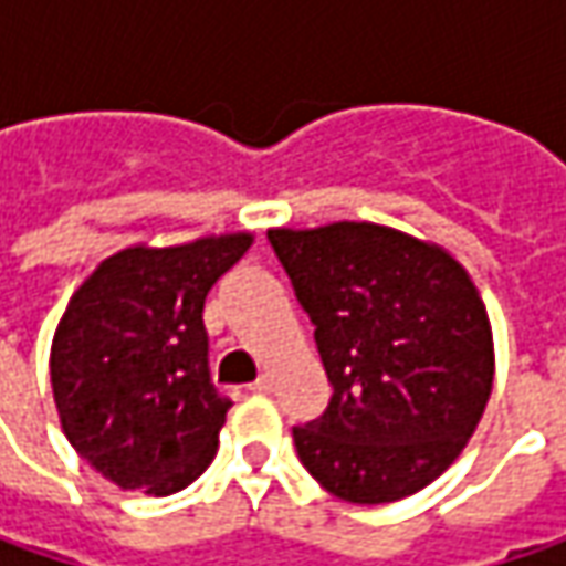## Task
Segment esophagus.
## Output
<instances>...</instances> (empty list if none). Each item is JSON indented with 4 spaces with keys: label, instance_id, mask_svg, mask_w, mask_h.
I'll use <instances>...</instances> for the list:
<instances>
[{
    "label": "esophagus",
    "instance_id": "34e87169",
    "mask_svg": "<svg viewBox=\"0 0 566 566\" xmlns=\"http://www.w3.org/2000/svg\"><path fill=\"white\" fill-rule=\"evenodd\" d=\"M249 390H254V394H271L273 378H271V375H261V378L254 380V384H249Z\"/></svg>",
    "mask_w": 566,
    "mask_h": 566
}]
</instances>
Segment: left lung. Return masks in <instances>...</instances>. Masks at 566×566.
Wrapping results in <instances>:
<instances>
[{
	"mask_svg": "<svg viewBox=\"0 0 566 566\" xmlns=\"http://www.w3.org/2000/svg\"><path fill=\"white\" fill-rule=\"evenodd\" d=\"M268 242L334 387L293 428L302 467L349 504L416 494L460 457L489 402L494 349L472 280L441 249L375 223L271 229Z\"/></svg>",
	"mask_w": 566,
	"mask_h": 566,
	"instance_id": "1",
	"label": "left lung"
}]
</instances>
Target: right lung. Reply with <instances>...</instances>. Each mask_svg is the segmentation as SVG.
I'll return each mask as SVG.
<instances>
[{
	"instance_id": "obj_1",
	"label": "right lung",
	"mask_w": 566,
	"mask_h": 566,
	"mask_svg": "<svg viewBox=\"0 0 566 566\" xmlns=\"http://www.w3.org/2000/svg\"><path fill=\"white\" fill-rule=\"evenodd\" d=\"M249 232L106 258L59 321L50 378L87 467L125 491L176 494L217 453L232 400L210 380L205 298Z\"/></svg>"
}]
</instances>
